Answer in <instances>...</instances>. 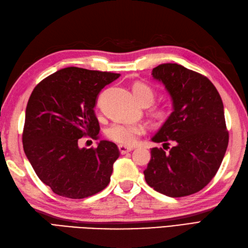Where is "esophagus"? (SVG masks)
Returning <instances> with one entry per match:
<instances>
[{
	"instance_id": "34e87169",
	"label": "esophagus",
	"mask_w": 248,
	"mask_h": 248,
	"mask_svg": "<svg viewBox=\"0 0 248 248\" xmlns=\"http://www.w3.org/2000/svg\"><path fill=\"white\" fill-rule=\"evenodd\" d=\"M119 150H120V153H121V154H122V155H125V154H127V153L131 152V150H132V147L124 146V145H119Z\"/></svg>"
}]
</instances>
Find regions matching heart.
I'll use <instances>...</instances> for the list:
<instances>
[{
    "instance_id": "heart-1",
    "label": "heart",
    "mask_w": 248,
    "mask_h": 248,
    "mask_svg": "<svg viewBox=\"0 0 248 248\" xmlns=\"http://www.w3.org/2000/svg\"><path fill=\"white\" fill-rule=\"evenodd\" d=\"M132 93L135 98L142 105H150L155 99V93L152 86L143 82H136L132 85ZM153 119L158 123H164L171 116L172 109L170 105L155 106L152 109ZM145 132L144 126L132 123H113L106 131V136L109 140L119 143L124 146L134 145L139 137Z\"/></svg>"
}]
</instances>
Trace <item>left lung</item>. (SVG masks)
Here are the masks:
<instances>
[{
    "mask_svg": "<svg viewBox=\"0 0 248 248\" xmlns=\"http://www.w3.org/2000/svg\"><path fill=\"white\" fill-rule=\"evenodd\" d=\"M153 77L170 93L173 111L152 139L163 142V148H152L145 180L168 197L196 194L216 176L227 149L222 99L206 77L182 65L161 64L153 69Z\"/></svg>",
    "mask_w": 248,
    "mask_h": 248,
    "instance_id": "left-lung-1",
    "label": "left lung"
}]
</instances>
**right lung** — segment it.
Returning <instances> with one entry per match:
<instances>
[{
  "label": "right lung",
  "mask_w": 248,
  "mask_h": 248,
  "mask_svg": "<svg viewBox=\"0 0 248 248\" xmlns=\"http://www.w3.org/2000/svg\"><path fill=\"white\" fill-rule=\"evenodd\" d=\"M120 77L109 71L67 67L48 76L28 100L23 147L39 179L59 196L84 199L109 184L120 155L114 143L80 148L83 137L98 139L93 107L101 89Z\"/></svg>",
  "instance_id": "add662e5"
}]
</instances>
